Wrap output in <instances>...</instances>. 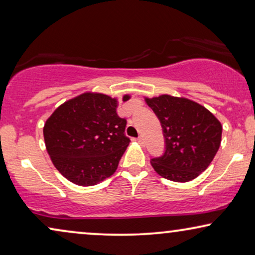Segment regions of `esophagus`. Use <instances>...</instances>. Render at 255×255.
Returning a JSON list of instances; mask_svg holds the SVG:
<instances>
[{
  "label": "esophagus",
  "instance_id": "esophagus-1",
  "mask_svg": "<svg viewBox=\"0 0 255 255\" xmlns=\"http://www.w3.org/2000/svg\"><path fill=\"white\" fill-rule=\"evenodd\" d=\"M137 141L139 142V144H140V145H142V144H144V138H142L141 137V135H140V137H138V139H137Z\"/></svg>",
  "mask_w": 255,
  "mask_h": 255
}]
</instances>
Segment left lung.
<instances>
[{
    "label": "left lung",
    "instance_id": "8db88e82",
    "mask_svg": "<svg viewBox=\"0 0 255 255\" xmlns=\"http://www.w3.org/2000/svg\"><path fill=\"white\" fill-rule=\"evenodd\" d=\"M161 123L166 152L152 159L160 176L174 182H188L204 172L222 141V124L207 108L186 97L163 94L145 97Z\"/></svg>",
    "mask_w": 255,
    "mask_h": 255
}]
</instances>
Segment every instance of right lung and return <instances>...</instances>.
Here are the masks:
<instances>
[{"instance_id": "1", "label": "right lung", "mask_w": 255, "mask_h": 255, "mask_svg": "<svg viewBox=\"0 0 255 255\" xmlns=\"http://www.w3.org/2000/svg\"><path fill=\"white\" fill-rule=\"evenodd\" d=\"M131 95L123 96L127 102ZM118 100L86 92L60 104L45 122L43 133L51 161L72 183L90 187L116 172L130 144Z\"/></svg>"}]
</instances>
